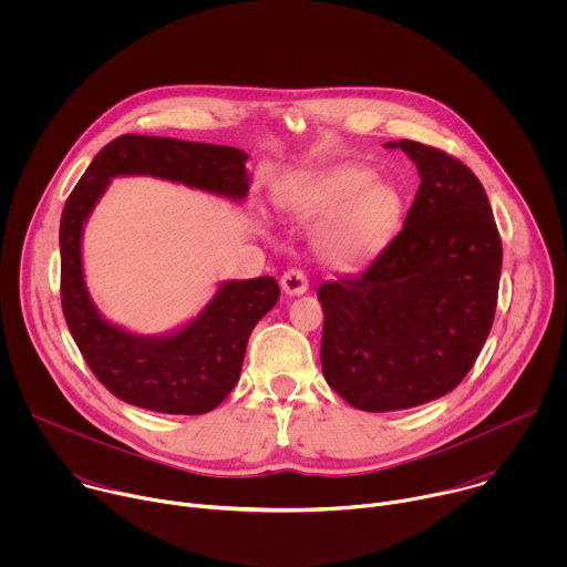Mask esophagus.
<instances>
[{
	"label": "esophagus",
	"mask_w": 567,
	"mask_h": 567,
	"mask_svg": "<svg viewBox=\"0 0 567 567\" xmlns=\"http://www.w3.org/2000/svg\"><path fill=\"white\" fill-rule=\"evenodd\" d=\"M280 287H282V291L289 293V296H300V293H305V291L309 289L307 274H305L302 269H298V267H291V269H287V271L282 274Z\"/></svg>",
	"instance_id": "1"
}]
</instances>
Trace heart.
Masks as SVG:
<instances>
[{
	"instance_id": "b5f03b06",
	"label": "heart",
	"mask_w": 567,
	"mask_h": 567,
	"mask_svg": "<svg viewBox=\"0 0 567 567\" xmlns=\"http://www.w3.org/2000/svg\"><path fill=\"white\" fill-rule=\"evenodd\" d=\"M365 168H341L309 186L289 204L302 219H326L332 224L322 233V254L339 267H357L379 254L396 228L401 197L390 184H372Z\"/></svg>"
}]
</instances>
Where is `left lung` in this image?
Segmentation results:
<instances>
[{"label": "left lung", "instance_id": "1", "mask_svg": "<svg viewBox=\"0 0 567 567\" xmlns=\"http://www.w3.org/2000/svg\"><path fill=\"white\" fill-rule=\"evenodd\" d=\"M422 184L403 228L359 276L318 287L320 363L354 409L388 413L451 392L487 341L503 267L480 179L453 154L401 138Z\"/></svg>", "mask_w": 567, "mask_h": 567}]
</instances>
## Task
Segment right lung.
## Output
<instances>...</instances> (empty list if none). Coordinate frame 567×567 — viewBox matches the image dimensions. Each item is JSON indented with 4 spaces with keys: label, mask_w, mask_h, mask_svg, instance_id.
<instances>
[{
    "label": "right lung",
    "mask_w": 567,
    "mask_h": 567,
    "mask_svg": "<svg viewBox=\"0 0 567 567\" xmlns=\"http://www.w3.org/2000/svg\"><path fill=\"white\" fill-rule=\"evenodd\" d=\"M247 154L210 143L123 134L110 141L66 197L60 219V300L69 332L96 379L132 406L202 415L228 396L256 322L278 302L276 278L226 282L210 305L168 339H143L105 322L83 280V224L116 175H154L241 199L249 190Z\"/></svg>",
    "instance_id": "add662e5"
}]
</instances>
